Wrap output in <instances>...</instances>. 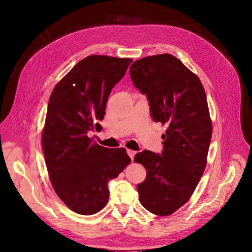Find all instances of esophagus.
Instances as JSON below:
<instances>
[{"mask_svg":"<svg viewBox=\"0 0 252 252\" xmlns=\"http://www.w3.org/2000/svg\"><path fill=\"white\" fill-rule=\"evenodd\" d=\"M126 152H127V156L131 158V159H133V158H134V156H135V154H136V152H135V151H133V150H128V149L126 150Z\"/></svg>","mask_w":252,"mask_h":252,"instance_id":"esophagus-1","label":"esophagus"}]
</instances>
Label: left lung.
I'll return each mask as SVG.
<instances>
[{"label":"left lung","mask_w":252,"mask_h":252,"mask_svg":"<svg viewBox=\"0 0 252 252\" xmlns=\"http://www.w3.org/2000/svg\"><path fill=\"white\" fill-rule=\"evenodd\" d=\"M130 75L146 94L152 119L167 127L162 153L144 150L134 158L147 170L137 184L139 201L167 216L189 201L203 175L212 137L206 94L198 76L170 54L134 62Z\"/></svg>","instance_id":"left-lung-1"}]
</instances>
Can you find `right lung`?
Here are the masks:
<instances>
[{"mask_svg": "<svg viewBox=\"0 0 252 252\" xmlns=\"http://www.w3.org/2000/svg\"><path fill=\"white\" fill-rule=\"evenodd\" d=\"M133 61L90 55L77 63L51 94L42 149L53 189L77 214L93 215L106 205L107 183L131 158L125 148L102 147L88 137L101 126L106 102Z\"/></svg>", "mask_w": 252, "mask_h": 252, "instance_id": "obj_1", "label": "right lung"}]
</instances>
